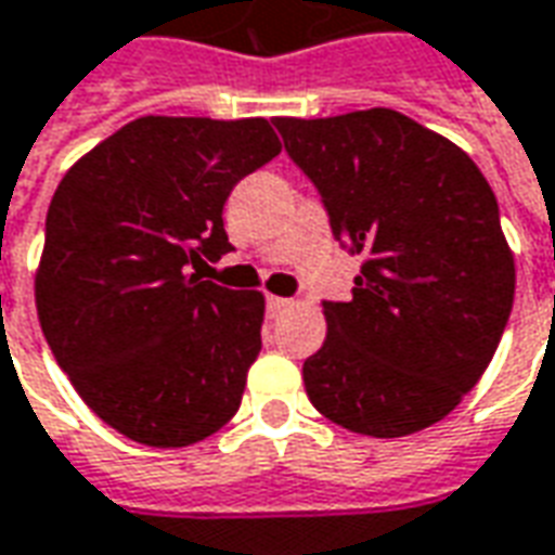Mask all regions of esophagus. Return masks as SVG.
<instances>
[{
	"label": "esophagus",
	"instance_id": "34e87169",
	"mask_svg": "<svg viewBox=\"0 0 555 555\" xmlns=\"http://www.w3.org/2000/svg\"><path fill=\"white\" fill-rule=\"evenodd\" d=\"M291 300H285V297H267V312L270 315H282V312H288L291 309Z\"/></svg>",
	"mask_w": 555,
	"mask_h": 555
}]
</instances>
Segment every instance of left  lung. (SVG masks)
Here are the masks:
<instances>
[{"mask_svg": "<svg viewBox=\"0 0 555 555\" xmlns=\"http://www.w3.org/2000/svg\"><path fill=\"white\" fill-rule=\"evenodd\" d=\"M273 122L324 197L333 237L363 255L354 297L324 304L306 393L372 439L433 426L478 385L514 306L493 189L456 143L390 107Z\"/></svg>", "mask_w": 555, "mask_h": 555, "instance_id": "obj_1", "label": "left lung"}]
</instances>
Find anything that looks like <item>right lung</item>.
<instances>
[{
	"instance_id": "obj_1",
	"label": "right lung",
	"mask_w": 555,
	"mask_h": 555,
	"mask_svg": "<svg viewBox=\"0 0 555 555\" xmlns=\"http://www.w3.org/2000/svg\"><path fill=\"white\" fill-rule=\"evenodd\" d=\"M264 116H141L65 170L48 210L35 309L53 358L104 424L185 448L240 409L264 294L201 282L231 249V189L279 156Z\"/></svg>"
}]
</instances>
